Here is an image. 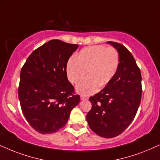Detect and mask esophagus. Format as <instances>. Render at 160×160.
I'll use <instances>...</instances> for the list:
<instances>
[{
    "label": "esophagus",
    "instance_id": "obj_1",
    "mask_svg": "<svg viewBox=\"0 0 160 160\" xmlns=\"http://www.w3.org/2000/svg\"><path fill=\"white\" fill-rule=\"evenodd\" d=\"M80 100H88V96H86V95H81V96H80Z\"/></svg>",
    "mask_w": 160,
    "mask_h": 160
}]
</instances>
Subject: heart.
<instances>
[{
	"mask_svg": "<svg viewBox=\"0 0 160 160\" xmlns=\"http://www.w3.org/2000/svg\"><path fill=\"white\" fill-rule=\"evenodd\" d=\"M119 66V54L115 48L102 45L88 46L70 60L66 66L68 80L76 84L82 80L86 72L88 78L79 83L77 92L82 95L94 94L99 86L104 87L116 74Z\"/></svg>",
	"mask_w": 160,
	"mask_h": 160,
	"instance_id": "1",
	"label": "heart"
}]
</instances>
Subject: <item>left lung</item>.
<instances>
[{"label":"left lung","mask_w":160,"mask_h":160,"mask_svg":"<svg viewBox=\"0 0 160 160\" xmlns=\"http://www.w3.org/2000/svg\"><path fill=\"white\" fill-rule=\"evenodd\" d=\"M107 43L118 52V68L103 89L89 98L92 107L86 120L99 136L112 138L122 134L136 116L142 97V77L134 57L124 46Z\"/></svg>","instance_id":"left-lung-1"}]
</instances>
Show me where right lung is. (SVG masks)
<instances>
[{
  "label": "right lung",
  "mask_w": 160,
  "mask_h": 160,
  "mask_svg": "<svg viewBox=\"0 0 160 160\" xmlns=\"http://www.w3.org/2000/svg\"><path fill=\"white\" fill-rule=\"evenodd\" d=\"M78 48L52 40L30 54L22 67L18 98L29 125L42 134L59 131L80 102L66 74L68 60Z\"/></svg>",
  "instance_id": "1"
}]
</instances>
